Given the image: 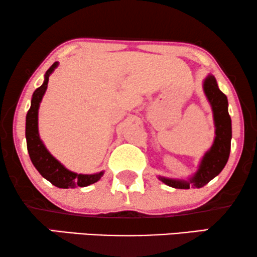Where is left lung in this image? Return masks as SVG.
<instances>
[{
    "instance_id": "1",
    "label": "left lung",
    "mask_w": 257,
    "mask_h": 257,
    "mask_svg": "<svg viewBox=\"0 0 257 257\" xmlns=\"http://www.w3.org/2000/svg\"><path fill=\"white\" fill-rule=\"evenodd\" d=\"M202 89L213 112L214 127H215L213 145L203 154L198 170L192 177L188 179H174L160 177V175L158 177L160 181L170 187L180 189H188L189 187L201 188L221 173L229 158L231 119L228 113L227 96L219 89L215 77L213 75H208L203 79Z\"/></svg>"
}]
</instances>
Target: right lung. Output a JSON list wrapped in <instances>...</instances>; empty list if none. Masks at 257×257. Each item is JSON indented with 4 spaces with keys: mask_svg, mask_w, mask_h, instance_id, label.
<instances>
[{
    "mask_svg": "<svg viewBox=\"0 0 257 257\" xmlns=\"http://www.w3.org/2000/svg\"><path fill=\"white\" fill-rule=\"evenodd\" d=\"M58 66V62H55L44 75V82L38 89L35 90L31 98V105L26 118V138L28 153H29L31 163L40 172V174L52 185L58 188H75L86 187L97 182L104 175V171L93 174L76 173L66 168L64 165L56 159L49 152L44 143L42 142L40 132H38V108L43 96L47 91L49 77Z\"/></svg>",
    "mask_w": 257,
    "mask_h": 257,
    "instance_id": "1",
    "label": "right lung"
}]
</instances>
